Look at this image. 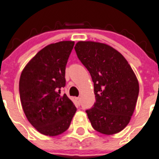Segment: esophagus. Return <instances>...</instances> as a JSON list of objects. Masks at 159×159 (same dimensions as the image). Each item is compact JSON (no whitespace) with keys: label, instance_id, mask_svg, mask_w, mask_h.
<instances>
[{"label":"esophagus","instance_id":"esophagus-1","mask_svg":"<svg viewBox=\"0 0 159 159\" xmlns=\"http://www.w3.org/2000/svg\"><path fill=\"white\" fill-rule=\"evenodd\" d=\"M80 98H75V105H76V106H80Z\"/></svg>","mask_w":159,"mask_h":159}]
</instances>
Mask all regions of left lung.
Listing matches in <instances>:
<instances>
[{"instance_id":"8db88e82","label":"left lung","mask_w":159,"mask_h":159,"mask_svg":"<svg viewBox=\"0 0 159 159\" xmlns=\"http://www.w3.org/2000/svg\"><path fill=\"white\" fill-rule=\"evenodd\" d=\"M75 52L89 71L96 101L86 110L92 127L105 135H113L129 123L136 108L139 82L127 60L105 43L80 41Z\"/></svg>"}]
</instances>
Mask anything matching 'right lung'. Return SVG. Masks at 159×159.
Masks as SVG:
<instances>
[{"label":"right lung","instance_id":"obj_1","mask_svg":"<svg viewBox=\"0 0 159 159\" xmlns=\"http://www.w3.org/2000/svg\"><path fill=\"white\" fill-rule=\"evenodd\" d=\"M73 41L48 45L38 52L22 71L20 96L28 121L40 133L49 136L65 132L76 108L61 89L65 86V67Z\"/></svg>","mask_w":159,"mask_h":159}]
</instances>
